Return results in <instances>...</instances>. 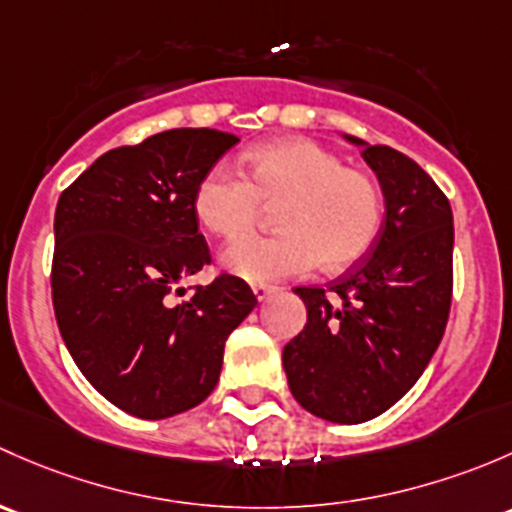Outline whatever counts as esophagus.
Instances as JSON below:
<instances>
[{"instance_id": "34e87169", "label": "esophagus", "mask_w": 512, "mask_h": 512, "mask_svg": "<svg viewBox=\"0 0 512 512\" xmlns=\"http://www.w3.org/2000/svg\"><path fill=\"white\" fill-rule=\"evenodd\" d=\"M273 291H276V288H273V286H266V283H256V286H254V295H256V300H266L268 295H271Z\"/></svg>"}]
</instances>
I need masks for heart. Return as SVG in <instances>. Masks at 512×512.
<instances>
[{"mask_svg":"<svg viewBox=\"0 0 512 512\" xmlns=\"http://www.w3.org/2000/svg\"><path fill=\"white\" fill-rule=\"evenodd\" d=\"M249 175L217 165L194 194L199 221L219 239H241L261 217L263 202L281 204V234L246 239L221 254V266L246 281L305 276L315 266L345 271L377 244L384 194L370 172L347 167L328 147L305 138L271 140L246 155Z\"/></svg>","mask_w":512,"mask_h":512,"instance_id":"obj_1","label":"heart"}]
</instances>
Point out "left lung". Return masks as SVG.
<instances>
[{"label": "left lung", "instance_id": "left-lung-1", "mask_svg": "<svg viewBox=\"0 0 512 512\" xmlns=\"http://www.w3.org/2000/svg\"><path fill=\"white\" fill-rule=\"evenodd\" d=\"M362 147L384 194V224L362 263L328 288H295L308 323L283 347L295 402L335 424L397 404L434 357L451 310L453 214L412 157Z\"/></svg>", "mask_w": 512, "mask_h": 512}]
</instances>
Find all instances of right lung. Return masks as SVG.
Listing matches in <instances>:
<instances>
[{"label": "right lung", "mask_w": 512, "mask_h": 512, "mask_svg": "<svg viewBox=\"0 0 512 512\" xmlns=\"http://www.w3.org/2000/svg\"><path fill=\"white\" fill-rule=\"evenodd\" d=\"M236 142L221 130H165L100 155L59 197L51 295L61 337L83 377L140 419L202 404L226 337L256 305L249 283L226 273L170 305L212 263L194 194Z\"/></svg>", "instance_id": "add662e5"}]
</instances>
